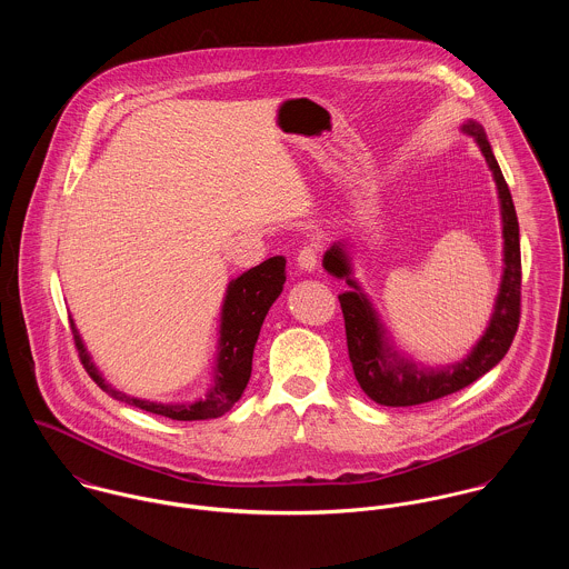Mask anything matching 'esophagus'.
I'll return each instance as SVG.
<instances>
[{
	"mask_svg": "<svg viewBox=\"0 0 569 569\" xmlns=\"http://www.w3.org/2000/svg\"><path fill=\"white\" fill-rule=\"evenodd\" d=\"M316 263H318V244H306L301 251H299V257H297V266L301 268V270H306V272H312L316 268Z\"/></svg>",
	"mask_w": 569,
	"mask_h": 569,
	"instance_id": "34e87169",
	"label": "esophagus"
}]
</instances>
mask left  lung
Segmentation results:
<instances>
[{
	"label": "left lung",
	"mask_w": 569,
	"mask_h": 569,
	"mask_svg": "<svg viewBox=\"0 0 569 569\" xmlns=\"http://www.w3.org/2000/svg\"><path fill=\"white\" fill-rule=\"evenodd\" d=\"M462 130L471 134L482 150L493 181L498 186V198L502 209V238H505V272L500 292L496 299L493 316L487 331L476 342L471 353L456 365L442 369L417 367L408 358L399 356L388 338L386 329L379 322L378 312L373 310L369 297L362 292L358 281L351 277V259L347 247L336 242L325 257L322 266L329 274L345 279L351 290L338 295L345 329L349 360L353 367L360 388L381 406H419L445 395H451L476 379L489 373L510 349V342L519 327V301H521V254H519V222L512 204V196L506 186L505 174L493 157L491 143L485 134V128L469 120Z\"/></svg>",
	"instance_id": "left-lung-1"
}]
</instances>
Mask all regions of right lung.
Wrapping results in <instances>:
<instances>
[{
	"instance_id": "obj_1",
	"label": "right lung",
	"mask_w": 569,
	"mask_h": 569,
	"mask_svg": "<svg viewBox=\"0 0 569 569\" xmlns=\"http://www.w3.org/2000/svg\"><path fill=\"white\" fill-rule=\"evenodd\" d=\"M286 283V257L277 254L266 259L263 263L242 272L227 288V297L220 312V338H218V358L213 367V378L207 392L186 403H159L148 399L130 397L122 390H116L107 383L91 362L82 338L71 320V333L76 340V349L82 367L91 379L109 392L113 399L124 401L128 406L141 408L146 412L168 417L174 421H204L216 419L229 412L236 401L242 397L253 369V351L261 322L268 315L270 306L277 301Z\"/></svg>"
}]
</instances>
